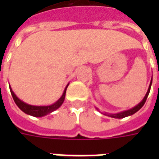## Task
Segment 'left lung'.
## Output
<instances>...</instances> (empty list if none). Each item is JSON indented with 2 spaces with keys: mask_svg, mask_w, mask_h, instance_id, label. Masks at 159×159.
Wrapping results in <instances>:
<instances>
[{
  "mask_svg": "<svg viewBox=\"0 0 159 159\" xmlns=\"http://www.w3.org/2000/svg\"><path fill=\"white\" fill-rule=\"evenodd\" d=\"M151 85H152V81H151L150 86H149V88H148V90H147V94H146V96L144 97V99L142 100V101H141L140 104H138L136 107H134V108H132V109H130V110L125 111H123V112H120V113L108 114V116H109V117H114V118H123V117H128V116H130V115H133V114L135 113L136 111H138L140 110L141 107H143L144 104H145V102H146V100H147V96H148L149 92H150Z\"/></svg>",
  "mask_w": 159,
  "mask_h": 159,
  "instance_id": "left-lung-1",
  "label": "left lung"
}]
</instances>
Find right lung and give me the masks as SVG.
Masks as SVG:
<instances>
[{"instance_id": "right-lung-1", "label": "right lung", "mask_w": 159, "mask_h": 159, "mask_svg": "<svg viewBox=\"0 0 159 159\" xmlns=\"http://www.w3.org/2000/svg\"><path fill=\"white\" fill-rule=\"evenodd\" d=\"M68 87V86H67ZM67 87L66 88V89L64 91V93H63V95L60 97V99H59L58 101H56L55 103L52 104L51 106H47V107H35V106H30V105H28V104L25 103V102H23L22 100H20L18 98V97L16 96L15 93H13V91L11 89V87H10V91H11V93H12V96L13 98V100H14V102L16 103V105L19 107V108L21 111H23L26 114H29L30 116H33V117H43V116H45L47 114L51 113L52 111H53L57 110L58 108H59L61 105L64 102V100H65V97H66V89H67Z\"/></svg>"}]
</instances>
